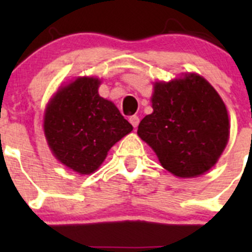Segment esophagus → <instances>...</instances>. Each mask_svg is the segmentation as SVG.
Here are the masks:
<instances>
[{
	"instance_id": "34e87169",
	"label": "esophagus",
	"mask_w": 252,
	"mask_h": 252,
	"mask_svg": "<svg viewBox=\"0 0 252 252\" xmlns=\"http://www.w3.org/2000/svg\"><path fill=\"white\" fill-rule=\"evenodd\" d=\"M129 122H130L131 126L136 129V126H139V122H140V119H139L138 116H135V114H134V116L129 117Z\"/></svg>"
}]
</instances>
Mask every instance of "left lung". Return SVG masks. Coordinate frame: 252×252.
I'll list each match as a JSON object with an SVG mask.
<instances>
[{
  "label": "left lung",
  "instance_id": "1",
  "mask_svg": "<svg viewBox=\"0 0 252 252\" xmlns=\"http://www.w3.org/2000/svg\"><path fill=\"white\" fill-rule=\"evenodd\" d=\"M154 112L138 128L159 162L180 178L204 174L212 168L229 138L224 102L208 81L196 74L169 83H156Z\"/></svg>",
  "mask_w": 252,
  "mask_h": 252
}]
</instances>
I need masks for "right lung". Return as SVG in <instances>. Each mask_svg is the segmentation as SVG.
<instances>
[{
	"mask_svg": "<svg viewBox=\"0 0 252 252\" xmlns=\"http://www.w3.org/2000/svg\"><path fill=\"white\" fill-rule=\"evenodd\" d=\"M100 81L78 78L56 94L45 112L44 130L53 155L68 168L90 174L108 150L133 130L118 108L97 93Z\"/></svg>",
	"mask_w": 252,
	"mask_h": 252,
	"instance_id": "obj_1",
	"label": "right lung"
}]
</instances>
